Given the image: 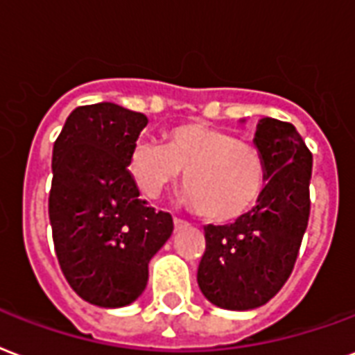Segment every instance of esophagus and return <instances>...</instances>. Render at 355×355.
Masks as SVG:
<instances>
[{"label":"esophagus","instance_id":"esophagus-1","mask_svg":"<svg viewBox=\"0 0 355 355\" xmlns=\"http://www.w3.org/2000/svg\"><path fill=\"white\" fill-rule=\"evenodd\" d=\"M173 223H175V229H182V227H186L188 225V223H186V221L184 220H180V218H175V220H173Z\"/></svg>","mask_w":355,"mask_h":355}]
</instances>
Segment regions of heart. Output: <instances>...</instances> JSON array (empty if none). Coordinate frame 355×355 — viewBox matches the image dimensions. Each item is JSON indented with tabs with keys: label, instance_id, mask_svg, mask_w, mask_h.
Returning <instances> with one entry per match:
<instances>
[{
	"label": "heart",
	"instance_id": "1",
	"mask_svg": "<svg viewBox=\"0 0 355 355\" xmlns=\"http://www.w3.org/2000/svg\"><path fill=\"white\" fill-rule=\"evenodd\" d=\"M182 178V197L210 223H231L253 212L266 193L270 164L261 145L232 130L208 123H184L166 132V145L139 141L130 173L147 196Z\"/></svg>",
	"mask_w": 355,
	"mask_h": 355
}]
</instances>
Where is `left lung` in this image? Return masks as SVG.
<instances>
[{
    "label": "left lung",
    "mask_w": 355,
    "mask_h": 355,
    "mask_svg": "<svg viewBox=\"0 0 355 355\" xmlns=\"http://www.w3.org/2000/svg\"><path fill=\"white\" fill-rule=\"evenodd\" d=\"M255 143L266 153L270 182L259 207L231 225H207L197 283L221 309L261 307L296 264L311 214L313 154L294 124L264 117Z\"/></svg>",
    "instance_id": "1"
}]
</instances>
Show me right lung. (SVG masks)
Listing matches in <instances>:
<instances>
[{"instance_id": "right-lung-1", "label": "right lung", "mask_w": 355, "mask_h": 355, "mask_svg": "<svg viewBox=\"0 0 355 355\" xmlns=\"http://www.w3.org/2000/svg\"><path fill=\"white\" fill-rule=\"evenodd\" d=\"M148 119L112 102L70 113L51 154L48 197L59 266L98 307H124L148 281V262L173 232L169 212L139 197L130 156Z\"/></svg>"}]
</instances>
